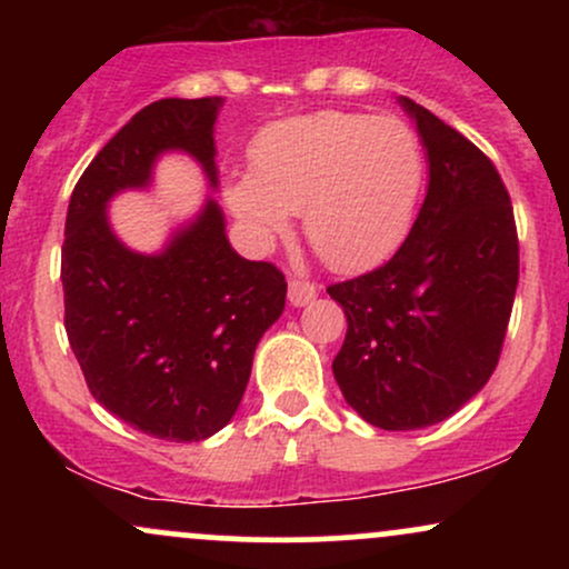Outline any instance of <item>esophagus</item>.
<instances>
[{
    "label": "esophagus",
    "mask_w": 569,
    "mask_h": 569,
    "mask_svg": "<svg viewBox=\"0 0 569 569\" xmlns=\"http://www.w3.org/2000/svg\"><path fill=\"white\" fill-rule=\"evenodd\" d=\"M312 299H316V286L297 278L289 280V302L293 307H305L307 302H312Z\"/></svg>",
    "instance_id": "34e87169"
}]
</instances>
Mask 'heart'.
<instances>
[{
    "label": "heart",
    "mask_w": 569,
    "mask_h": 569,
    "mask_svg": "<svg viewBox=\"0 0 569 569\" xmlns=\"http://www.w3.org/2000/svg\"><path fill=\"white\" fill-rule=\"evenodd\" d=\"M251 168L224 184L246 232L267 246L302 211L307 240L339 272L369 270L407 240L426 181L407 122L339 109L267 126L253 139Z\"/></svg>",
    "instance_id": "b5f03b06"
}]
</instances>
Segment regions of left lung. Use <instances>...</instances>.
Returning a JSON list of instances; mask_svg holds the SVG:
<instances>
[{
    "label": "left lung",
    "mask_w": 569,
    "mask_h": 569,
    "mask_svg": "<svg viewBox=\"0 0 569 569\" xmlns=\"http://www.w3.org/2000/svg\"><path fill=\"white\" fill-rule=\"evenodd\" d=\"M428 152V194L401 248L377 270L329 286L348 335L335 380L363 420L417 430L485 388L519 283L511 198L492 160L401 98Z\"/></svg>",
    "instance_id": "obj_1"
}]
</instances>
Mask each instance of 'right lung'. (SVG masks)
Here are the masks:
<instances>
[{"mask_svg": "<svg viewBox=\"0 0 569 569\" xmlns=\"http://www.w3.org/2000/svg\"><path fill=\"white\" fill-rule=\"evenodd\" d=\"M221 103L208 96L143 107L84 168L67 213L63 326L84 382L103 409L166 441H202L232 420L253 350L283 312L286 278L234 251L213 200L154 257L114 238L107 202L147 187L168 149L192 154L217 187Z\"/></svg>", "mask_w": 569, "mask_h": 569, "instance_id": "1", "label": "right lung"}]
</instances>
